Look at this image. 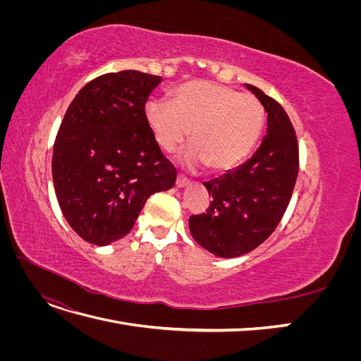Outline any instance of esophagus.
Masks as SVG:
<instances>
[{
    "instance_id": "obj_1",
    "label": "esophagus",
    "mask_w": 361,
    "mask_h": 361,
    "mask_svg": "<svg viewBox=\"0 0 361 361\" xmlns=\"http://www.w3.org/2000/svg\"><path fill=\"white\" fill-rule=\"evenodd\" d=\"M188 183H190V180H188L187 178H185V176H182V174H179V176H178V180H176V185H178V187H179V188H182V187H187Z\"/></svg>"
}]
</instances>
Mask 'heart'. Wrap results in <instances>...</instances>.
<instances>
[{"mask_svg": "<svg viewBox=\"0 0 361 361\" xmlns=\"http://www.w3.org/2000/svg\"><path fill=\"white\" fill-rule=\"evenodd\" d=\"M146 120L161 150L171 154L190 137L179 161L187 169L226 171L238 167L260 138L265 110L255 96L211 81H191L173 92L171 101L146 105Z\"/></svg>", "mask_w": 361, "mask_h": 361, "instance_id": "1", "label": "heart"}]
</instances>
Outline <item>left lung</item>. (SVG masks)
Wrapping results in <instances>:
<instances>
[{"label":"left lung","instance_id":"left-lung-1","mask_svg":"<svg viewBox=\"0 0 361 361\" xmlns=\"http://www.w3.org/2000/svg\"><path fill=\"white\" fill-rule=\"evenodd\" d=\"M264 105L267 135L243 166L203 182L212 202L190 216L195 243L218 257H238L276 231L298 176V141L283 106L257 87L244 84Z\"/></svg>","mask_w":361,"mask_h":361}]
</instances>
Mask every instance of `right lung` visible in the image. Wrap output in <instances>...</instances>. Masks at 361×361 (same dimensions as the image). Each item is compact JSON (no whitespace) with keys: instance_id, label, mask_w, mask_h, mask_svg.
I'll list each match as a JSON object with an SVG mask.
<instances>
[{"instance_id":"1","label":"right lung","mask_w":361,"mask_h":361,"mask_svg":"<svg viewBox=\"0 0 361 361\" xmlns=\"http://www.w3.org/2000/svg\"><path fill=\"white\" fill-rule=\"evenodd\" d=\"M161 81L138 71L101 75L63 117L52 154L54 188L66 221L87 243L108 245L126 236L150 195L176 182L145 111Z\"/></svg>"}]
</instances>
